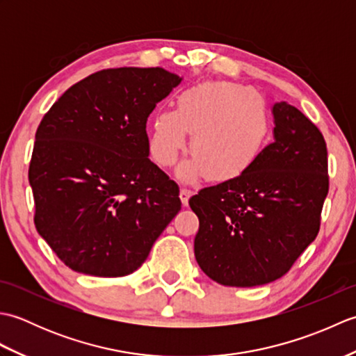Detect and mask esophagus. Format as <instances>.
<instances>
[{"instance_id":"34e87169","label":"esophagus","mask_w":356,"mask_h":356,"mask_svg":"<svg viewBox=\"0 0 356 356\" xmlns=\"http://www.w3.org/2000/svg\"><path fill=\"white\" fill-rule=\"evenodd\" d=\"M191 195H193L191 190H186V188H182V190H180L179 197H180V200H182L184 207H188V200H190Z\"/></svg>"}]
</instances>
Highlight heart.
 I'll return each mask as SVG.
<instances>
[{
	"label": "heart",
	"mask_w": 356,
	"mask_h": 356,
	"mask_svg": "<svg viewBox=\"0 0 356 356\" xmlns=\"http://www.w3.org/2000/svg\"><path fill=\"white\" fill-rule=\"evenodd\" d=\"M193 134V157L176 171L182 182L207 176L229 182L257 162L269 140L270 120L255 90L232 82H203L177 97L176 110H162L153 119L149 153L161 166H170Z\"/></svg>",
	"instance_id": "heart-1"
}]
</instances>
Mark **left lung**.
<instances>
[{
    "instance_id": "8db88e82",
    "label": "left lung",
    "mask_w": 356,
    "mask_h": 356,
    "mask_svg": "<svg viewBox=\"0 0 356 356\" xmlns=\"http://www.w3.org/2000/svg\"><path fill=\"white\" fill-rule=\"evenodd\" d=\"M274 142L240 177L190 199L199 217L194 255L223 286L252 287L282 278L315 240L329 191L327 148L298 108L275 102Z\"/></svg>"
}]
</instances>
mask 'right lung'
<instances>
[{"mask_svg":"<svg viewBox=\"0 0 356 356\" xmlns=\"http://www.w3.org/2000/svg\"><path fill=\"white\" fill-rule=\"evenodd\" d=\"M182 78L161 67L101 70L72 86L35 134V226L65 266L124 277L142 266L182 203L149 161L147 120Z\"/></svg>","mask_w":356,"mask_h":356,"instance_id":"1","label":"right lung"}]
</instances>
